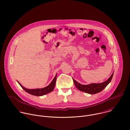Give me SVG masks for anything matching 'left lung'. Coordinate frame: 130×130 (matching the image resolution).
Listing matches in <instances>:
<instances>
[{
  "label": "left lung",
  "mask_w": 130,
  "mask_h": 130,
  "mask_svg": "<svg viewBox=\"0 0 130 130\" xmlns=\"http://www.w3.org/2000/svg\"><path fill=\"white\" fill-rule=\"evenodd\" d=\"M113 75V73L109 78L101 83H92L89 85H82L73 79L75 86L80 91L89 94H95L102 91L110 82Z\"/></svg>",
  "instance_id": "8db88e82"
}]
</instances>
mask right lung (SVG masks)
I'll list each match as a JSON object with an SVG mask.
<instances>
[{
	"instance_id": "obj_1",
	"label": "right lung",
	"mask_w": 130,
	"mask_h": 130,
	"mask_svg": "<svg viewBox=\"0 0 130 130\" xmlns=\"http://www.w3.org/2000/svg\"><path fill=\"white\" fill-rule=\"evenodd\" d=\"M56 76H57V75L55 76L54 78L53 79V80L52 81L51 83L48 86H47L46 87L43 88L29 89H27V88H26L24 87H23L19 82H18V83L20 84V85L21 86V87L26 92H28V93L34 95H36V96H42V95L46 94L51 92L54 89L55 86V83H56Z\"/></svg>"
}]
</instances>
